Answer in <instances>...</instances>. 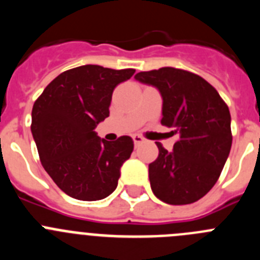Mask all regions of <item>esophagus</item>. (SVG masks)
Segmentation results:
<instances>
[{
  "mask_svg": "<svg viewBox=\"0 0 260 260\" xmlns=\"http://www.w3.org/2000/svg\"><path fill=\"white\" fill-rule=\"evenodd\" d=\"M133 141H134L135 146H139V144H141L144 139L141 137V135H133Z\"/></svg>",
  "mask_w": 260,
  "mask_h": 260,
  "instance_id": "1",
  "label": "esophagus"
}]
</instances>
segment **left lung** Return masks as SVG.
<instances>
[{
	"mask_svg": "<svg viewBox=\"0 0 260 260\" xmlns=\"http://www.w3.org/2000/svg\"><path fill=\"white\" fill-rule=\"evenodd\" d=\"M141 83L153 86L162 98L164 126L178 135L173 151L156 143L158 156L148 165L151 189L168 204H190L207 194L232 147L228 105L207 80L174 68L141 71Z\"/></svg>",
	"mask_w": 260,
	"mask_h": 260,
	"instance_id": "obj_1",
	"label": "left lung"
}]
</instances>
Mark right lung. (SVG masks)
I'll return each instance as SVG.
<instances>
[{
  "mask_svg": "<svg viewBox=\"0 0 260 260\" xmlns=\"http://www.w3.org/2000/svg\"><path fill=\"white\" fill-rule=\"evenodd\" d=\"M134 73L99 65L71 69L54 78L34 104L31 132L40 161L71 198L100 201L116 190L134 142L127 135L108 142L95 128L109 116L113 89Z\"/></svg>",
  "mask_w": 260,
  "mask_h": 260,
  "instance_id": "1",
  "label": "right lung"
}]
</instances>
